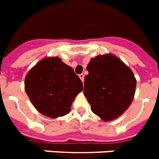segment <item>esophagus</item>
Segmentation results:
<instances>
[{
    "label": "esophagus",
    "mask_w": 159,
    "mask_h": 159,
    "mask_svg": "<svg viewBox=\"0 0 159 159\" xmlns=\"http://www.w3.org/2000/svg\"><path fill=\"white\" fill-rule=\"evenodd\" d=\"M79 76H80V80H82V82H84V74L79 75Z\"/></svg>",
    "instance_id": "obj_1"
}]
</instances>
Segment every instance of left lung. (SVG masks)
<instances>
[{
	"label": "left lung",
	"instance_id": "1",
	"mask_svg": "<svg viewBox=\"0 0 159 159\" xmlns=\"http://www.w3.org/2000/svg\"><path fill=\"white\" fill-rule=\"evenodd\" d=\"M87 70L84 94L92 111L106 122L117 119L134 98L136 80L133 72L113 54L92 58Z\"/></svg>",
	"mask_w": 159,
	"mask_h": 159
}]
</instances>
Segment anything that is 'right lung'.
I'll return each instance as SVG.
<instances>
[{"label":"right lung","instance_id":"1","mask_svg":"<svg viewBox=\"0 0 159 159\" xmlns=\"http://www.w3.org/2000/svg\"><path fill=\"white\" fill-rule=\"evenodd\" d=\"M83 84L73 68L59 57H45L32 67L25 78V91L40 114L56 119L70 112Z\"/></svg>","mask_w":159,"mask_h":159}]
</instances>
